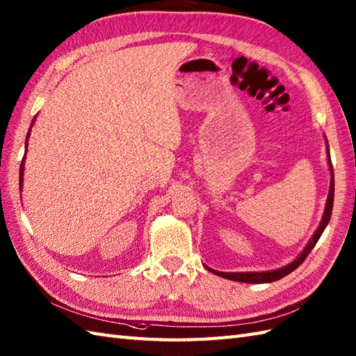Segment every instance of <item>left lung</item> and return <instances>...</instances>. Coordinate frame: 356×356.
Wrapping results in <instances>:
<instances>
[{
    "label": "left lung",
    "instance_id": "8db88e82",
    "mask_svg": "<svg viewBox=\"0 0 356 356\" xmlns=\"http://www.w3.org/2000/svg\"><path fill=\"white\" fill-rule=\"evenodd\" d=\"M327 159H329V167H330V189H329V195H327V202H326V208H325V213H323V220H321L318 229L314 234L312 239L309 241V244L305 247V250L302 252V254L297 258L296 261H293L291 264H288L286 267H282L279 270H273V271H262V273H221V271H216L212 268H208L209 271L216 273L217 276L226 277L230 280H236V282H245V284H267V282H275V280H279L285 277L286 275H290L291 271H294L300 264L307 259V256L311 253V250L316 247L317 241L320 239L323 230L326 229L327 222L330 220V216H332V206H334V170H332V162H330V154H329V147H327Z\"/></svg>",
    "mask_w": 356,
    "mask_h": 356
}]
</instances>
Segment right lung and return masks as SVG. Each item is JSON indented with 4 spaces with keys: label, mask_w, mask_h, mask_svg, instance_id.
Masks as SVG:
<instances>
[{
    "label": "right lung",
    "mask_w": 356,
    "mask_h": 356,
    "mask_svg": "<svg viewBox=\"0 0 356 356\" xmlns=\"http://www.w3.org/2000/svg\"><path fill=\"white\" fill-rule=\"evenodd\" d=\"M35 121V120H33ZM33 126V124H31ZM29 136H30V130H29V134H27V140H29ZM26 159V158H24ZM24 159H22V163H21V168H19V186L22 188V175H24Z\"/></svg>",
    "instance_id": "obj_1"
}]
</instances>
